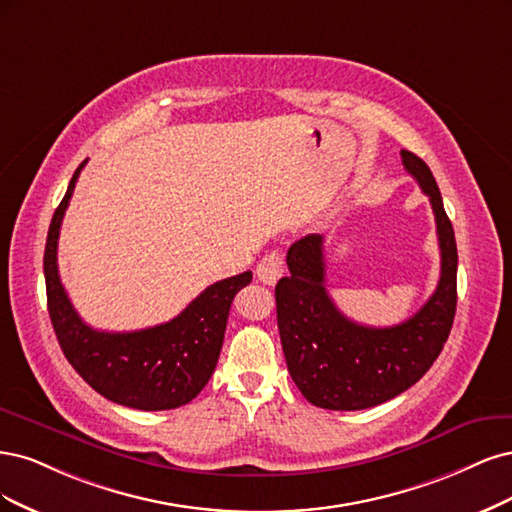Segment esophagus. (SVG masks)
Here are the masks:
<instances>
[{"label":"esophagus","mask_w":512,"mask_h":512,"mask_svg":"<svg viewBox=\"0 0 512 512\" xmlns=\"http://www.w3.org/2000/svg\"><path fill=\"white\" fill-rule=\"evenodd\" d=\"M283 272H285V261L278 251H270L257 266V278L263 285H276L278 278L283 276Z\"/></svg>","instance_id":"1"}]
</instances>
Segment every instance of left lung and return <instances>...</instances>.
Instances as JSON below:
<instances>
[{
	"label": "left lung",
	"mask_w": 512,
	"mask_h": 512,
	"mask_svg": "<svg viewBox=\"0 0 512 512\" xmlns=\"http://www.w3.org/2000/svg\"><path fill=\"white\" fill-rule=\"evenodd\" d=\"M406 172L430 197L440 244V280L419 312L393 327L346 319L325 287L323 236L291 244L289 274L276 285V319L287 368L304 398L327 410L383 404L432 368L447 342L457 306V244L436 178L415 153L400 151Z\"/></svg>",
	"instance_id": "left-lung-1"
}]
</instances>
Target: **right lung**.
Returning a JSON list of instances; mask_svg holds the SVG:
<instances>
[{"label": "right lung", "mask_w": 512, "mask_h": 512, "mask_svg": "<svg viewBox=\"0 0 512 512\" xmlns=\"http://www.w3.org/2000/svg\"><path fill=\"white\" fill-rule=\"evenodd\" d=\"M87 161L76 168L70 187L48 227L44 278L48 315L72 368L114 404L138 410H170L189 404L217 368L229 308L253 274L219 280L168 323L138 332H100L78 317L57 268V242L65 208Z\"/></svg>", "instance_id": "obj_1"}]
</instances>
